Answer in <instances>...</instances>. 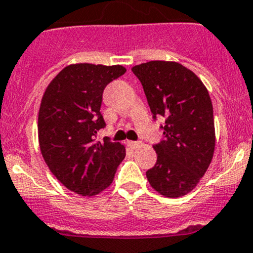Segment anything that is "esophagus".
I'll return each instance as SVG.
<instances>
[{"label": "esophagus", "instance_id": "34e87169", "mask_svg": "<svg viewBox=\"0 0 253 253\" xmlns=\"http://www.w3.org/2000/svg\"><path fill=\"white\" fill-rule=\"evenodd\" d=\"M129 145H130L131 148H138L142 145V142H129Z\"/></svg>", "mask_w": 253, "mask_h": 253}]
</instances>
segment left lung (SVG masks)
Returning <instances> with one entry per match:
<instances>
[{
	"label": "left lung",
	"mask_w": 253,
	"mask_h": 253,
	"mask_svg": "<svg viewBox=\"0 0 253 253\" xmlns=\"http://www.w3.org/2000/svg\"><path fill=\"white\" fill-rule=\"evenodd\" d=\"M142 83L153 119L166 118L163 139L154 145L157 163L147 170L164 197L189 193L213 158L216 135L210 94L198 76L173 61H149L131 69Z\"/></svg>",
	"instance_id": "left-lung-1"
}]
</instances>
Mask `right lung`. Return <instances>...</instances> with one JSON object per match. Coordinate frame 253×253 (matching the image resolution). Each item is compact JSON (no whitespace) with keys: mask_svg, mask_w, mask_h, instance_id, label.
Segmentation results:
<instances>
[{"mask_svg":"<svg viewBox=\"0 0 253 253\" xmlns=\"http://www.w3.org/2000/svg\"><path fill=\"white\" fill-rule=\"evenodd\" d=\"M120 65H69L46 87L39 111V143L51 173L70 191L95 196L108 188L125 158L120 143L95 142L105 126L106 85L125 74Z\"/></svg>","mask_w":253,"mask_h":253,"instance_id":"obj_1","label":"right lung"}]
</instances>
